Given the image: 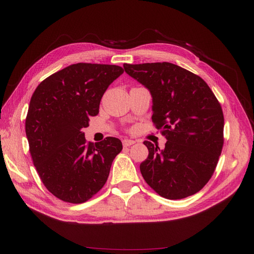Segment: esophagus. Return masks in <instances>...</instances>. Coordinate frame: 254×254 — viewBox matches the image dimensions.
Returning a JSON list of instances; mask_svg holds the SVG:
<instances>
[{
  "mask_svg": "<svg viewBox=\"0 0 254 254\" xmlns=\"http://www.w3.org/2000/svg\"><path fill=\"white\" fill-rule=\"evenodd\" d=\"M135 142L133 141V140H128V139H125V140H123V145L125 146V147H128V146H131V145H133Z\"/></svg>",
  "mask_w": 254,
  "mask_h": 254,
  "instance_id": "34e87169",
  "label": "esophagus"
}]
</instances>
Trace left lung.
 Here are the masks:
<instances>
[{"mask_svg":"<svg viewBox=\"0 0 254 254\" xmlns=\"http://www.w3.org/2000/svg\"><path fill=\"white\" fill-rule=\"evenodd\" d=\"M124 70L148 89L152 122L165 147L145 141L148 158L140 171L148 186L167 199L196 194L211 179L224 145V114L199 76L171 63L124 64Z\"/></svg>","mask_w":254,"mask_h":254,"instance_id":"8db88e82","label":"left lung"}]
</instances>
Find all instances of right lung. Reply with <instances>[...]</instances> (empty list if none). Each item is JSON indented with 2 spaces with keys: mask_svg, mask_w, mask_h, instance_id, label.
<instances>
[{
  "mask_svg": "<svg viewBox=\"0 0 254 254\" xmlns=\"http://www.w3.org/2000/svg\"><path fill=\"white\" fill-rule=\"evenodd\" d=\"M123 73L113 64H71L45 78L30 98L25 120L30 156L45 188L61 200L87 201L108 179L122 142L108 136L87 143L82 128Z\"/></svg>",
  "mask_w": 254,
  "mask_h": 254,
  "instance_id": "obj_1",
  "label": "right lung"
}]
</instances>
